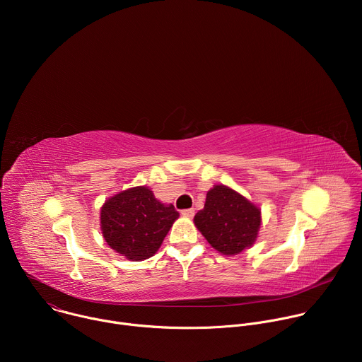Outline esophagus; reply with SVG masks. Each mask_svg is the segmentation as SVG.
<instances>
[{
	"label": "esophagus",
	"mask_w": 362,
	"mask_h": 362,
	"mask_svg": "<svg viewBox=\"0 0 362 362\" xmlns=\"http://www.w3.org/2000/svg\"><path fill=\"white\" fill-rule=\"evenodd\" d=\"M182 215H183L185 218H193L194 209H185V211H182Z\"/></svg>",
	"instance_id": "1"
}]
</instances>
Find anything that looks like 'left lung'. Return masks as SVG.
Masks as SVG:
<instances>
[{
    "mask_svg": "<svg viewBox=\"0 0 362 362\" xmlns=\"http://www.w3.org/2000/svg\"><path fill=\"white\" fill-rule=\"evenodd\" d=\"M194 226L222 255L233 256L249 249L259 233V206L225 185L206 193L204 208L194 215Z\"/></svg>",
    "mask_w": 362,
    "mask_h": 362,
    "instance_id": "8db88e82",
    "label": "left lung"
}]
</instances>
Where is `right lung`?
<instances>
[{"label": "right lung", "mask_w": 362, "mask_h": 362, "mask_svg": "<svg viewBox=\"0 0 362 362\" xmlns=\"http://www.w3.org/2000/svg\"><path fill=\"white\" fill-rule=\"evenodd\" d=\"M179 214L154 197L147 186L116 193L103 203L100 228L107 245L129 261L148 259L159 250Z\"/></svg>", "instance_id": "right-lung-1"}]
</instances>
